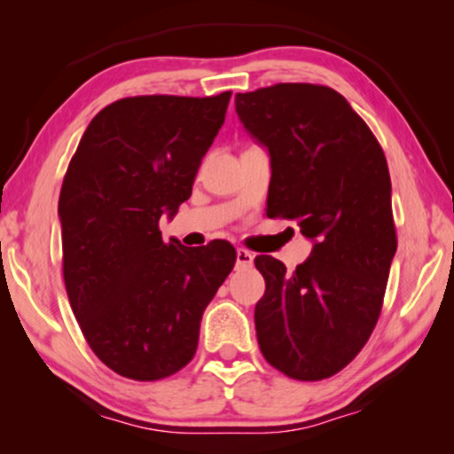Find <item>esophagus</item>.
<instances>
[{
	"mask_svg": "<svg viewBox=\"0 0 454 454\" xmlns=\"http://www.w3.org/2000/svg\"><path fill=\"white\" fill-rule=\"evenodd\" d=\"M235 260H238V266H252L254 254L250 250H244V247H238V252H235Z\"/></svg>",
	"mask_w": 454,
	"mask_h": 454,
	"instance_id": "1",
	"label": "esophagus"
}]
</instances>
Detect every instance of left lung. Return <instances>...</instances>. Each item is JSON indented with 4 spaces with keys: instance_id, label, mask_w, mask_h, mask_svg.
<instances>
[{
    "instance_id": "1",
    "label": "left lung",
    "mask_w": 454,
    "mask_h": 454,
    "mask_svg": "<svg viewBox=\"0 0 454 454\" xmlns=\"http://www.w3.org/2000/svg\"><path fill=\"white\" fill-rule=\"evenodd\" d=\"M246 132L269 151V216L297 223L312 254L294 272L258 256L260 351L295 380H322L362 351L396 252L384 153L343 95L275 84L235 95Z\"/></svg>"
}]
</instances>
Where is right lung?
Masks as SVG:
<instances>
[{"label":"right lung","instance_id":"1","mask_svg":"<svg viewBox=\"0 0 454 454\" xmlns=\"http://www.w3.org/2000/svg\"><path fill=\"white\" fill-rule=\"evenodd\" d=\"M231 92L129 97L92 117L59 194L64 281L86 343L132 380L194 357L200 320L235 264L229 241H163L159 221L188 200Z\"/></svg>","mask_w":454,"mask_h":454}]
</instances>
